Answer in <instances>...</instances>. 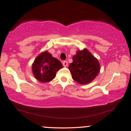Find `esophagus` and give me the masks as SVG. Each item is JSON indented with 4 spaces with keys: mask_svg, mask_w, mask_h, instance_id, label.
I'll return each instance as SVG.
<instances>
[{
    "mask_svg": "<svg viewBox=\"0 0 131 131\" xmlns=\"http://www.w3.org/2000/svg\"><path fill=\"white\" fill-rule=\"evenodd\" d=\"M62 64H63V66L66 67H67L68 66V62L67 61H64L62 62Z\"/></svg>",
    "mask_w": 131,
    "mask_h": 131,
    "instance_id": "esophagus-1",
    "label": "esophagus"
}]
</instances>
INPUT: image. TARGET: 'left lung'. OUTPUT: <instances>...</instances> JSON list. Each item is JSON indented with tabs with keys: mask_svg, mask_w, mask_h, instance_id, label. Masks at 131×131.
<instances>
[{
	"mask_svg": "<svg viewBox=\"0 0 131 131\" xmlns=\"http://www.w3.org/2000/svg\"><path fill=\"white\" fill-rule=\"evenodd\" d=\"M72 58L73 62L69 64V69L72 79L78 84H89L99 73L101 65L99 61L87 49L77 50Z\"/></svg>",
	"mask_w": 131,
	"mask_h": 131,
	"instance_id": "left-lung-1",
	"label": "left lung"
}]
</instances>
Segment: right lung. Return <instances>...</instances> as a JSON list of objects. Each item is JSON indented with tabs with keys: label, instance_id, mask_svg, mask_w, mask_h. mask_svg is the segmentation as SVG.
<instances>
[{
	"label": "right lung",
	"instance_id": "add662e5",
	"mask_svg": "<svg viewBox=\"0 0 131 131\" xmlns=\"http://www.w3.org/2000/svg\"><path fill=\"white\" fill-rule=\"evenodd\" d=\"M63 67L61 62L53 57L47 50L41 52L32 64V71L35 79L46 83L55 78L57 72Z\"/></svg>",
	"mask_w": 131,
	"mask_h": 131
}]
</instances>
